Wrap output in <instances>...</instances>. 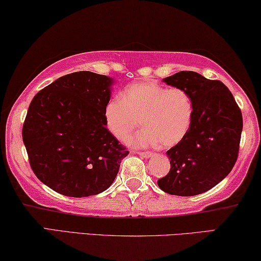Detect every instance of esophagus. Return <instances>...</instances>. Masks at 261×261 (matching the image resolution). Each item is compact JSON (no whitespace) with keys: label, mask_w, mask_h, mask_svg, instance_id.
Returning <instances> with one entry per match:
<instances>
[{"label":"esophagus","mask_w":261,"mask_h":261,"mask_svg":"<svg viewBox=\"0 0 261 261\" xmlns=\"http://www.w3.org/2000/svg\"><path fill=\"white\" fill-rule=\"evenodd\" d=\"M138 154H140V156H142V157L148 158V157L152 156V152H150V151H138Z\"/></svg>","instance_id":"esophagus-1"}]
</instances>
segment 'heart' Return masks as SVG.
Wrapping results in <instances>:
<instances>
[{
  "instance_id": "1",
  "label": "heart",
  "mask_w": 261,
  "mask_h": 261,
  "mask_svg": "<svg viewBox=\"0 0 261 261\" xmlns=\"http://www.w3.org/2000/svg\"><path fill=\"white\" fill-rule=\"evenodd\" d=\"M194 103L182 88H167L156 82L128 86L107 104L104 120L120 142H127L142 122L144 129L132 143L136 147H174L188 133L194 119Z\"/></svg>"
}]
</instances>
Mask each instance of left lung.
<instances>
[{
    "label": "left lung",
    "mask_w": 261,
    "mask_h": 261,
    "mask_svg": "<svg viewBox=\"0 0 261 261\" xmlns=\"http://www.w3.org/2000/svg\"><path fill=\"white\" fill-rule=\"evenodd\" d=\"M187 90L194 119L181 142L166 152L171 168L157 181L167 194L195 196L212 189L229 174L239 157L243 118L230 90L219 80L181 71L163 80Z\"/></svg>",
    "instance_id": "left-lung-1"
}]
</instances>
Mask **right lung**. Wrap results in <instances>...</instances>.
<instances>
[{"label":"right lung","mask_w":261,"mask_h":261,"mask_svg":"<svg viewBox=\"0 0 261 261\" xmlns=\"http://www.w3.org/2000/svg\"><path fill=\"white\" fill-rule=\"evenodd\" d=\"M111 84L107 75L79 71L32 99L22 141L36 177L58 194L87 197L107 190L129 153L105 125Z\"/></svg>","instance_id":"1"}]
</instances>
